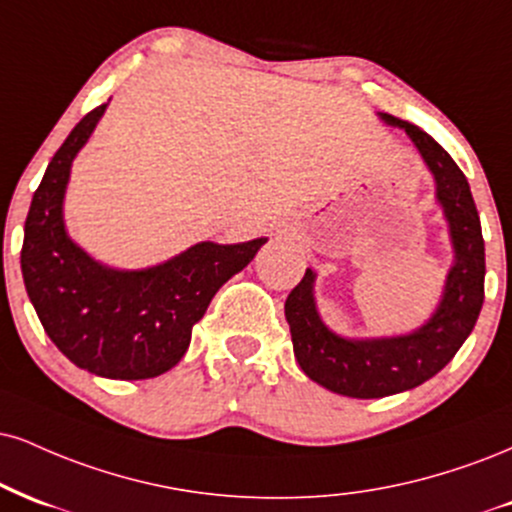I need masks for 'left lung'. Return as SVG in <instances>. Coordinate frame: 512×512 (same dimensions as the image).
Returning <instances> with one entry per match:
<instances>
[{"label":"left lung","mask_w":512,"mask_h":512,"mask_svg":"<svg viewBox=\"0 0 512 512\" xmlns=\"http://www.w3.org/2000/svg\"><path fill=\"white\" fill-rule=\"evenodd\" d=\"M381 119L405 128L434 174L436 200L441 202L451 226L455 264L448 272L439 310L408 336L348 341L331 334L319 319L312 298V269H307L303 281L288 293L283 310L291 326L300 369L324 389L350 398H384L432 379L470 336L484 303L482 224L465 174L422 128L391 114H381Z\"/></svg>","instance_id":"left-lung-1"}]
</instances>
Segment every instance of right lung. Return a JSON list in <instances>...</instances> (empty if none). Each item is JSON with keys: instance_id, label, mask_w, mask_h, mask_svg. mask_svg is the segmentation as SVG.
<instances>
[{"instance_id": "add662e5", "label": "right lung", "mask_w": 512, "mask_h": 512, "mask_svg": "<svg viewBox=\"0 0 512 512\" xmlns=\"http://www.w3.org/2000/svg\"><path fill=\"white\" fill-rule=\"evenodd\" d=\"M107 109L76 123L42 176L26 219L21 272L52 343L73 365L107 379H150L186 355L193 324L214 293L245 269L267 238L238 245L197 243L174 260L116 272L66 236L61 202L73 157Z\"/></svg>"}]
</instances>
